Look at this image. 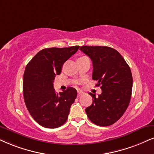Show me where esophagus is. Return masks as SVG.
I'll return each instance as SVG.
<instances>
[{
  "label": "esophagus",
  "mask_w": 154,
  "mask_h": 154,
  "mask_svg": "<svg viewBox=\"0 0 154 154\" xmlns=\"http://www.w3.org/2000/svg\"><path fill=\"white\" fill-rule=\"evenodd\" d=\"M83 94H84V93H83V92L79 91V92H78V97H81V96H82Z\"/></svg>",
  "instance_id": "34e87169"
}]
</instances>
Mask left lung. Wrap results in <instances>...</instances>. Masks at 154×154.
<instances>
[{"label": "left lung", "instance_id": "left-lung-1", "mask_svg": "<svg viewBox=\"0 0 154 154\" xmlns=\"http://www.w3.org/2000/svg\"><path fill=\"white\" fill-rule=\"evenodd\" d=\"M80 50L93 63L92 79L98 81L102 93L86 109L89 120L100 126L113 124L129 105L133 78L130 67L115 49L107 46H81Z\"/></svg>", "mask_w": 154, "mask_h": 154}]
</instances>
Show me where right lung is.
Wrapping results in <instances>:
<instances>
[{
    "label": "right lung",
    "instance_id": "obj_1",
    "mask_svg": "<svg viewBox=\"0 0 154 154\" xmlns=\"http://www.w3.org/2000/svg\"><path fill=\"white\" fill-rule=\"evenodd\" d=\"M79 47L43 49L26 66L23 82L25 103L34 120L45 128H56L64 124L76 98L74 88L68 87L57 94L53 83L64 63Z\"/></svg>",
    "mask_w": 154,
    "mask_h": 154
}]
</instances>
